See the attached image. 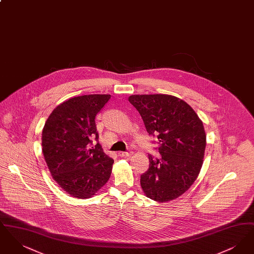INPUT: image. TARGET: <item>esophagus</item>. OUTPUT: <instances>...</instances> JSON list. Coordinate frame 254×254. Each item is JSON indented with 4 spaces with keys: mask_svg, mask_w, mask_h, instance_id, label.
Segmentation results:
<instances>
[{
    "mask_svg": "<svg viewBox=\"0 0 254 254\" xmlns=\"http://www.w3.org/2000/svg\"><path fill=\"white\" fill-rule=\"evenodd\" d=\"M118 154L121 157H129V156L132 155V152L131 151H128V152H127V151H119Z\"/></svg>",
    "mask_w": 254,
    "mask_h": 254,
    "instance_id": "esophagus-1",
    "label": "esophagus"
}]
</instances>
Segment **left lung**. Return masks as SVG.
<instances>
[{
  "label": "left lung",
  "instance_id": "1",
  "mask_svg": "<svg viewBox=\"0 0 254 254\" xmlns=\"http://www.w3.org/2000/svg\"><path fill=\"white\" fill-rule=\"evenodd\" d=\"M128 101L139 111L146 131L157 136L161 154L148 155L149 169L140 180L142 190L156 202L174 200L191 187L203 166V122L188 103L172 95H131Z\"/></svg>",
  "mask_w": 254,
  "mask_h": 254
}]
</instances>
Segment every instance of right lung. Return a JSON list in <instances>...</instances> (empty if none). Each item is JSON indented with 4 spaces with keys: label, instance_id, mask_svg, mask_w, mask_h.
I'll list each match as a JSON object with an SVG mask.
<instances>
[{
    "label": "right lung",
    "instance_id": "add662e5",
    "mask_svg": "<svg viewBox=\"0 0 254 254\" xmlns=\"http://www.w3.org/2000/svg\"><path fill=\"white\" fill-rule=\"evenodd\" d=\"M109 94L73 97L56 107L42 132V150L49 172L70 196L91 198L109 181L114 160L98 141L95 117Z\"/></svg>",
    "mask_w": 254,
    "mask_h": 254
}]
</instances>
